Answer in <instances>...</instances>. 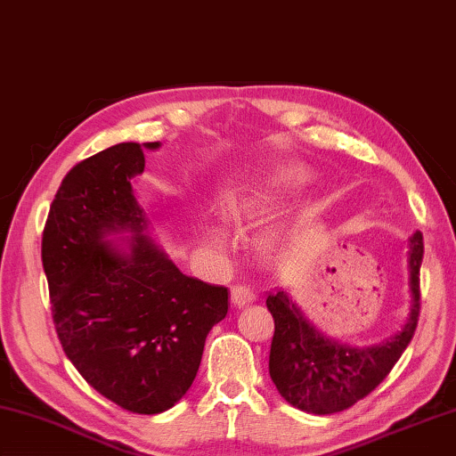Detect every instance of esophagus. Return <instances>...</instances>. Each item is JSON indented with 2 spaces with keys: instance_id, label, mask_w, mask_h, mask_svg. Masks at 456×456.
Wrapping results in <instances>:
<instances>
[{
  "instance_id": "esophagus-1",
  "label": "esophagus",
  "mask_w": 456,
  "mask_h": 456,
  "mask_svg": "<svg viewBox=\"0 0 456 456\" xmlns=\"http://www.w3.org/2000/svg\"><path fill=\"white\" fill-rule=\"evenodd\" d=\"M231 301H233V305H237L239 309L247 307V305L255 301L253 289L247 285H235L233 289H231Z\"/></svg>"
}]
</instances>
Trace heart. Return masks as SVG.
Masks as SVG:
<instances>
[{
	"instance_id": "1",
	"label": "heart",
	"mask_w": 456,
	"mask_h": 456,
	"mask_svg": "<svg viewBox=\"0 0 456 456\" xmlns=\"http://www.w3.org/2000/svg\"><path fill=\"white\" fill-rule=\"evenodd\" d=\"M301 183H303V177L297 171H279L277 175H273L267 183H265L263 189L247 191L243 197H231V200H227V215L231 219H245L265 195L287 193L291 191V189L299 187ZM201 243L205 249L209 251H223V247H225L223 235L215 227L201 229Z\"/></svg>"
}]
</instances>
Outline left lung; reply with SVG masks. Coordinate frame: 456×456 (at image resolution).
I'll return each instance as SVG.
<instances>
[{"instance_id": "8db88e82", "label": "left lung", "mask_w": 456, "mask_h": 456, "mask_svg": "<svg viewBox=\"0 0 456 456\" xmlns=\"http://www.w3.org/2000/svg\"><path fill=\"white\" fill-rule=\"evenodd\" d=\"M423 233L411 237V313L393 338L372 346H349L319 333L291 297L277 289L267 297L275 319L269 353V375L287 403L313 415H333L353 407L383 383L415 335L420 313Z\"/></svg>"}]
</instances>
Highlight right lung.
<instances>
[{
	"instance_id": "right-lung-1",
	"label": "right lung",
	"mask_w": 456,
	"mask_h": 456,
	"mask_svg": "<svg viewBox=\"0 0 456 456\" xmlns=\"http://www.w3.org/2000/svg\"><path fill=\"white\" fill-rule=\"evenodd\" d=\"M153 143H119L63 177L41 239L57 337L73 367L105 399L157 415L183 396L205 338L225 319L227 287L187 277L143 235L131 179ZM129 230L126 250L106 235Z\"/></svg>"
}]
</instances>
